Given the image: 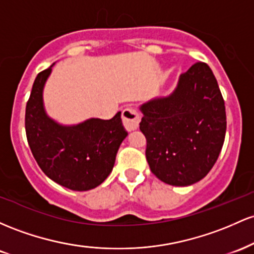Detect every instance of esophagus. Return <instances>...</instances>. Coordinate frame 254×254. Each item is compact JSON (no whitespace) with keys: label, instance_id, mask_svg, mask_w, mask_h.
Segmentation results:
<instances>
[{"label":"esophagus","instance_id":"obj_1","mask_svg":"<svg viewBox=\"0 0 254 254\" xmlns=\"http://www.w3.org/2000/svg\"><path fill=\"white\" fill-rule=\"evenodd\" d=\"M122 122H124L125 127H126V129L128 130H133L138 128L139 122H140V116H139L135 108H125L124 112H122Z\"/></svg>","mask_w":254,"mask_h":254}]
</instances>
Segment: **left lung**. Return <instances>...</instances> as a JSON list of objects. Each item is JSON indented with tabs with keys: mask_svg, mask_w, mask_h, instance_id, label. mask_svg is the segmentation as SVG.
Instances as JSON below:
<instances>
[{
	"mask_svg": "<svg viewBox=\"0 0 254 254\" xmlns=\"http://www.w3.org/2000/svg\"><path fill=\"white\" fill-rule=\"evenodd\" d=\"M139 128L146 138L147 163L161 181L189 186L207 175L224 142V99L212 70L195 62L167 98L142 104Z\"/></svg>",
	"mask_w": 254,
	"mask_h": 254,
	"instance_id": "8db88e82",
	"label": "left lung"
}]
</instances>
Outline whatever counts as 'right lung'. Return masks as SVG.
<instances>
[{
  "label": "right lung",
  "mask_w": 254,
  "mask_h": 254,
  "mask_svg": "<svg viewBox=\"0 0 254 254\" xmlns=\"http://www.w3.org/2000/svg\"><path fill=\"white\" fill-rule=\"evenodd\" d=\"M50 72L51 67L38 73L27 101V142L39 168L56 184L73 190L95 189L113 170L120 145L128 134L121 113L110 120L60 126L43 108V87Z\"/></svg>",
  "instance_id": "add662e5"
}]
</instances>
